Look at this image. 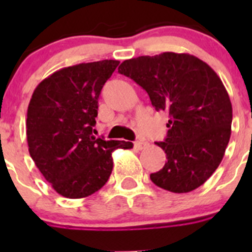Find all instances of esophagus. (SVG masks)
Segmentation results:
<instances>
[{
  "instance_id": "esophagus-1",
  "label": "esophagus",
  "mask_w": 252,
  "mask_h": 252,
  "mask_svg": "<svg viewBox=\"0 0 252 252\" xmlns=\"http://www.w3.org/2000/svg\"><path fill=\"white\" fill-rule=\"evenodd\" d=\"M146 146H147V142H145V141H136L135 144H134V147H135L136 150H142V149H145Z\"/></svg>"
}]
</instances>
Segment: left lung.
Here are the masks:
<instances>
[{"label": "left lung", "instance_id": "8db88e82", "mask_svg": "<svg viewBox=\"0 0 252 252\" xmlns=\"http://www.w3.org/2000/svg\"><path fill=\"white\" fill-rule=\"evenodd\" d=\"M118 73L149 94L155 110L168 113L167 138L156 142L167 161L150 174L152 182L178 194L201 187L220 166L232 133V103L217 73L195 56L174 52L126 60Z\"/></svg>", "mask_w": 252, "mask_h": 252}]
</instances>
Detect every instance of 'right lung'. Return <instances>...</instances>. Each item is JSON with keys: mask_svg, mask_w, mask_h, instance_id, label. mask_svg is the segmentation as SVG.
Listing matches in <instances>:
<instances>
[{"mask_svg": "<svg viewBox=\"0 0 252 252\" xmlns=\"http://www.w3.org/2000/svg\"><path fill=\"white\" fill-rule=\"evenodd\" d=\"M119 64L103 60L62 68L41 81L28 106L27 140L32 161L68 199L100 190L113 168L112 152L130 141L95 138L98 96Z\"/></svg>", "mask_w": 252, "mask_h": 252, "instance_id": "add662e5", "label": "right lung"}]
</instances>
